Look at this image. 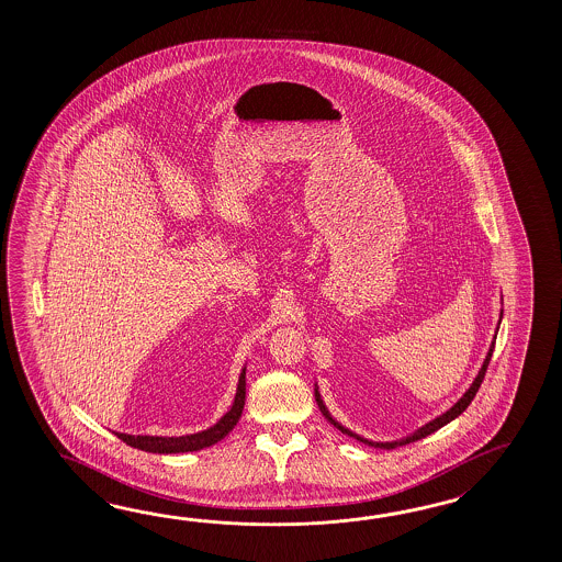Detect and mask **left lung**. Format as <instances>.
Returning <instances> with one entry per match:
<instances>
[{
	"instance_id": "8db88e82",
	"label": "left lung",
	"mask_w": 562,
	"mask_h": 562,
	"mask_svg": "<svg viewBox=\"0 0 562 562\" xmlns=\"http://www.w3.org/2000/svg\"><path fill=\"white\" fill-rule=\"evenodd\" d=\"M501 325V323H498ZM494 344H496V337H494V341H492V346L488 349V356L484 359V363H482V370L477 371L476 380L474 383L470 385V390H468L467 394L462 395L458 402H456L454 406L450 407L446 414H442L440 418L431 419L430 424H426V426H422L419 430L414 431L412 436H407V438H402V440H395V442H371V440H366V438H361L358 434H353V431L347 430L344 428L341 424H337L331 416H329V412H327V407L323 406L322 395L319 392L315 390V400H317V406L322 409L323 416L325 419L329 422V424H334L337 430L341 431V434H347V436H351V438H356L358 442L368 443V446H373V448H383V450H394L397 446H406V443L418 442L422 438H426V436H430L436 430H440L443 428L446 424H450L452 419L458 418L464 409H467L470 404H472V400H474V395H476L477 390H480V385L484 382V375H486V370H488L490 358H492V351H494Z\"/></svg>"
}]
</instances>
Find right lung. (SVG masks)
Wrapping results in <instances>:
<instances>
[{"label": "right lung", "instance_id": "add662e5", "mask_svg": "<svg viewBox=\"0 0 562 562\" xmlns=\"http://www.w3.org/2000/svg\"><path fill=\"white\" fill-rule=\"evenodd\" d=\"M245 407V370L240 373L239 387L235 395V404L227 414L221 418L218 424L209 430L191 434V436H179V438H162V436H128V434H116L120 440L128 443L132 448H138L144 452L153 454H179V452H194L203 450L213 443L221 442L228 431L233 430L239 422L240 414Z\"/></svg>", "mask_w": 562, "mask_h": 562}]
</instances>
